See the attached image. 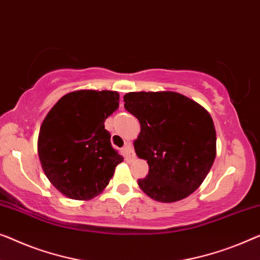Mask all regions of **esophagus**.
Here are the masks:
<instances>
[{"instance_id": "34e87169", "label": "esophagus", "mask_w": 260, "mask_h": 260, "mask_svg": "<svg viewBox=\"0 0 260 260\" xmlns=\"http://www.w3.org/2000/svg\"><path fill=\"white\" fill-rule=\"evenodd\" d=\"M123 151H124V156H125L126 159L133 160L134 158H135L134 148H133V145H131V144H127V145H125V148L123 149Z\"/></svg>"}]
</instances>
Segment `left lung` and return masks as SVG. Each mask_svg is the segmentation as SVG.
<instances>
[{"instance_id": "8db88e82", "label": "left lung", "mask_w": 260, "mask_h": 260, "mask_svg": "<svg viewBox=\"0 0 260 260\" xmlns=\"http://www.w3.org/2000/svg\"><path fill=\"white\" fill-rule=\"evenodd\" d=\"M124 108L141 124L136 155L149 174L138 179L146 196L174 203L204 182L216 158V129L209 111L175 91H139L124 95Z\"/></svg>"}]
</instances>
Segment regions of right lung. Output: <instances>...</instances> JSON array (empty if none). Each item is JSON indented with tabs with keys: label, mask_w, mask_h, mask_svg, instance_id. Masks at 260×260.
<instances>
[{
	"label": "right lung",
	"mask_w": 260,
	"mask_h": 260,
	"mask_svg": "<svg viewBox=\"0 0 260 260\" xmlns=\"http://www.w3.org/2000/svg\"><path fill=\"white\" fill-rule=\"evenodd\" d=\"M118 102L117 91L76 90L61 97L43 119L37 139L41 165L66 197L90 201L102 193L124 159L104 129Z\"/></svg>",
	"instance_id": "1"
}]
</instances>
